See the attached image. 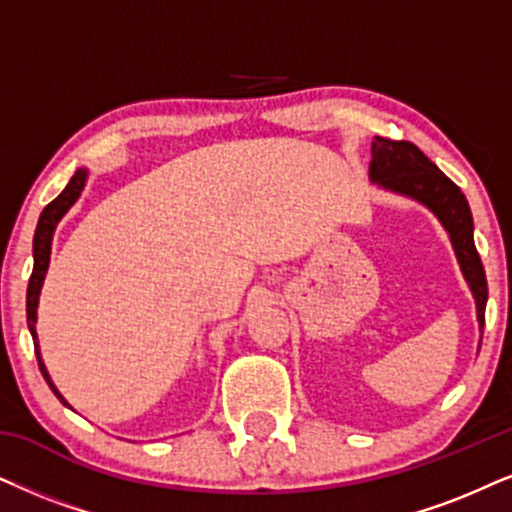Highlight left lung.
<instances>
[{
  "mask_svg": "<svg viewBox=\"0 0 512 512\" xmlns=\"http://www.w3.org/2000/svg\"><path fill=\"white\" fill-rule=\"evenodd\" d=\"M368 177L380 189L418 200L442 222L454 245L463 278L475 297L477 321H480V328H484V307H487L489 295L487 276H484L482 260L472 238L475 226H472V212L463 191L416 144L385 137L373 139Z\"/></svg>",
  "mask_w": 512,
  "mask_h": 512,
  "instance_id": "8db88e82",
  "label": "left lung"
}]
</instances>
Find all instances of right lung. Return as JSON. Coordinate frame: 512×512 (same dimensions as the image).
<instances>
[{"mask_svg":"<svg viewBox=\"0 0 512 512\" xmlns=\"http://www.w3.org/2000/svg\"><path fill=\"white\" fill-rule=\"evenodd\" d=\"M84 184H87V170H77L73 174V179L68 181L66 189L61 191V196L51 200L47 208L42 210L40 222H37V229H35V238H32V257H35V264H32V276H30V283H28V302H25V304H28V328H30L32 342H35L37 364H40V371L44 375V380H47V383H49L51 392H54L56 397L61 399V404L68 406V409H70V404L61 397V392L56 390V385L51 383L47 366H44V361H42L35 323H37V304H40V290H42L44 276H47V269H49L51 241H54V231H56L58 222H61V217L66 215V212L75 205V200L80 198Z\"/></svg>","mask_w":512,"mask_h":512,"instance_id":"obj_1","label":"right lung"}]
</instances>
